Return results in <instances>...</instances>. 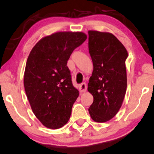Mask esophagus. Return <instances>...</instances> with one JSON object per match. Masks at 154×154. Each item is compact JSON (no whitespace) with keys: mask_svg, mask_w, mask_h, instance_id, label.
Listing matches in <instances>:
<instances>
[{"mask_svg":"<svg viewBox=\"0 0 154 154\" xmlns=\"http://www.w3.org/2000/svg\"><path fill=\"white\" fill-rule=\"evenodd\" d=\"M86 91V84L85 83H82L79 85V91L82 93V92H85Z\"/></svg>","mask_w":154,"mask_h":154,"instance_id":"obj_1","label":"esophagus"}]
</instances>
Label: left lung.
<instances>
[{"instance_id": "8db88e82", "label": "left lung", "mask_w": 154, "mask_h": 154, "mask_svg": "<svg viewBox=\"0 0 154 154\" xmlns=\"http://www.w3.org/2000/svg\"><path fill=\"white\" fill-rule=\"evenodd\" d=\"M88 50L94 70L88 91L94 96L88 108L98 123L112 119L122 105L127 87L125 60L128 51L113 34L88 31Z\"/></svg>"}]
</instances>
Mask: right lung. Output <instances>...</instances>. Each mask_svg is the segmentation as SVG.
I'll return each mask as SVG.
<instances>
[{
	"instance_id": "add662e5",
	"label": "right lung",
	"mask_w": 154,
	"mask_h": 154,
	"mask_svg": "<svg viewBox=\"0 0 154 154\" xmlns=\"http://www.w3.org/2000/svg\"><path fill=\"white\" fill-rule=\"evenodd\" d=\"M86 38L82 32H57L42 38L29 54L25 91L32 111L48 128H60L70 117L79 91L72 85L67 63Z\"/></svg>"
}]
</instances>
